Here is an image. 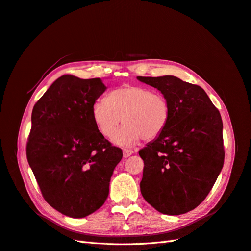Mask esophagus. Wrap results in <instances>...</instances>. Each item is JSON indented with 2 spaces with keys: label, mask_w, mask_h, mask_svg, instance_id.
<instances>
[{
  "label": "esophagus",
  "mask_w": 251,
  "mask_h": 251,
  "mask_svg": "<svg viewBox=\"0 0 251 251\" xmlns=\"http://www.w3.org/2000/svg\"><path fill=\"white\" fill-rule=\"evenodd\" d=\"M123 153H124V156L125 157H128L129 155H132L133 153H134V151L132 149H127V148H126V149H124L123 150Z\"/></svg>",
  "instance_id": "esophagus-1"
}]
</instances>
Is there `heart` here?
I'll list each match as a JSON object with an SVG mask.
<instances>
[{"instance_id": "1", "label": "heart", "mask_w": 251, "mask_h": 251, "mask_svg": "<svg viewBox=\"0 0 251 251\" xmlns=\"http://www.w3.org/2000/svg\"><path fill=\"white\" fill-rule=\"evenodd\" d=\"M99 132L111 137L118 146H133L141 139L152 140L164 132L170 119V106L164 95L141 85H126L99 99L92 108Z\"/></svg>"}]
</instances>
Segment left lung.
Returning a JSON list of instances; mask_svg holds the SVG:
<instances>
[{
	"label": "left lung",
	"mask_w": 251,
	"mask_h": 251,
	"mask_svg": "<svg viewBox=\"0 0 251 251\" xmlns=\"http://www.w3.org/2000/svg\"><path fill=\"white\" fill-rule=\"evenodd\" d=\"M137 79L158 89L170 106L164 132L139 151L141 194L160 213L184 214L204 201L223 169L222 116L201 86L171 75Z\"/></svg>",
	"instance_id": "8db88e82"
}]
</instances>
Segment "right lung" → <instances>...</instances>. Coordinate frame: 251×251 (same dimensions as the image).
Masks as SVG:
<instances>
[{"mask_svg":"<svg viewBox=\"0 0 251 251\" xmlns=\"http://www.w3.org/2000/svg\"><path fill=\"white\" fill-rule=\"evenodd\" d=\"M105 91L100 78L64 75L33 108L28 165L45 201L73 218L103 206L123 158V150L104 138L93 119V105Z\"/></svg>","mask_w":251,"mask_h":251,"instance_id":"right-lung-1","label":"right lung"}]
</instances>
